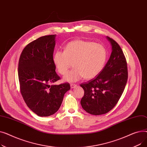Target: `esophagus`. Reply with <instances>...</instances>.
I'll list each match as a JSON object with an SVG mask.
<instances>
[{"instance_id": "1", "label": "esophagus", "mask_w": 147, "mask_h": 147, "mask_svg": "<svg viewBox=\"0 0 147 147\" xmlns=\"http://www.w3.org/2000/svg\"><path fill=\"white\" fill-rule=\"evenodd\" d=\"M76 86H77V85H76V84H74V83L70 84V87H71V89H73V88H75Z\"/></svg>"}]
</instances>
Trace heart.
Returning <instances> with one entry per match:
<instances>
[{
	"mask_svg": "<svg viewBox=\"0 0 147 147\" xmlns=\"http://www.w3.org/2000/svg\"><path fill=\"white\" fill-rule=\"evenodd\" d=\"M106 59L107 51L102 45L84 40L68 42L64 51H57L53 56L54 65L61 75L67 72L73 63L74 68L64 76L67 82L95 78L102 70Z\"/></svg>",
	"mask_w": 147,
	"mask_h": 147,
	"instance_id": "b5f03b06",
	"label": "heart"
}]
</instances>
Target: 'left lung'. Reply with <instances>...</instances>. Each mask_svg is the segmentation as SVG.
<instances>
[{"label":"left lung","instance_id":"obj_1","mask_svg":"<svg viewBox=\"0 0 147 147\" xmlns=\"http://www.w3.org/2000/svg\"><path fill=\"white\" fill-rule=\"evenodd\" d=\"M112 46V52L105 66L95 78L82 83L84 91L80 104L92 115H101L111 110L120 99L128 78L127 62L120 46L107 36Z\"/></svg>","mask_w":147,"mask_h":147}]
</instances>
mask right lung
Here are the masks:
<instances>
[{"instance_id": "obj_1", "label": "right lung", "mask_w": 147, "mask_h": 147, "mask_svg": "<svg viewBox=\"0 0 147 147\" xmlns=\"http://www.w3.org/2000/svg\"><path fill=\"white\" fill-rule=\"evenodd\" d=\"M55 34L42 36L22 50L18 63V79L22 96L29 109L38 116L47 117L60 108L68 83L52 84L59 80L53 54Z\"/></svg>"}]
</instances>
